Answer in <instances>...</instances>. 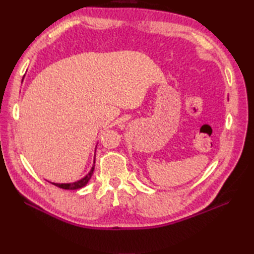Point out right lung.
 Listing matches in <instances>:
<instances>
[{
  "instance_id": "1",
  "label": "right lung",
  "mask_w": 254,
  "mask_h": 254,
  "mask_svg": "<svg viewBox=\"0 0 254 254\" xmlns=\"http://www.w3.org/2000/svg\"><path fill=\"white\" fill-rule=\"evenodd\" d=\"M94 164H95V161H94ZM94 169H95V165L91 167V170L88 172L87 176H85L83 179H80L76 182H73V183H52V185H55V186L61 188V189H65V190H76V189H80V188H83V187L87 185L88 181L90 180L91 176H93Z\"/></svg>"
}]
</instances>
